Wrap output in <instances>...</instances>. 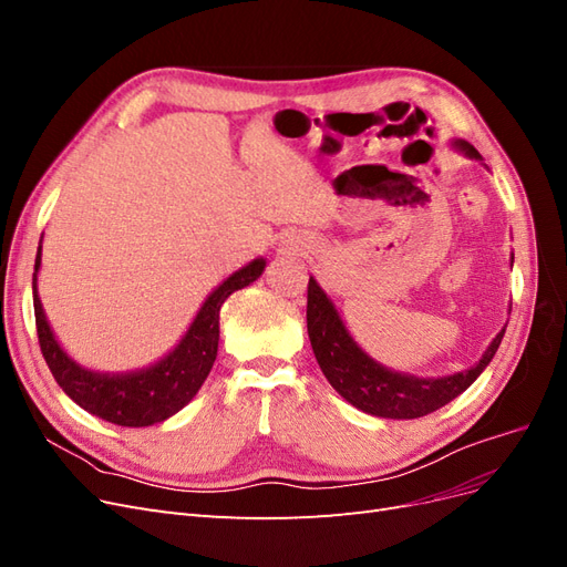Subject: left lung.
Listing matches in <instances>:
<instances>
[{
    "mask_svg": "<svg viewBox=\"0 0 567 567\" xmlns=\"http://www.w3.org/2000/svg\"><path fill=\"white\" fill-rule=\"evenodd\" d=\"M454 146L466 153L468 158L480 161V153L471 144L454 142ZM504 331L506 329L496 333L483 359L468 371L444 375V379H419V375L392 371L371 359L357 346L336 305L323 293L321 286L312 277L307 284V333H310L317 362L340 398H346L352 406L367 411L371 416L421 419L450 404L463 390L471 388V383L492 362V357L502 346Z\"/></svg>",
    "mask_w": 567,
    "mask_h": 567,
    "instance_id": "8db88e82",
    "label": "left lung"
}]
</instances>
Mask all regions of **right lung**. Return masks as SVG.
<instances>
[{
  "label": "right lung",
  "instance_id": "right-lung-1",
  "mask_svg": "<svg viewBox=\"0 0 567 567\" xmlns=\"http://www.w3.org/2000/svg\"><path fill=\"white\" fill-rule=\"evenodd\" d=\"M42 262V246L35 257L32 274V302H35V323L40 350L56 383L75 404L90 414L125 427H144L161 423L177 414L208 379L217 357L219 342V310L234 290L246 288L265 271V260L257 257L250 265L234 271L221 281L208 300L203 302L194 323L179 340V346L158 359L156 364L125 373H101L80 367L75 359L65 354L49 329V321L38 296V269Z\"/></svg>",
  "mask_w": 567,
  "mask_h": 567
}]
</instances>
